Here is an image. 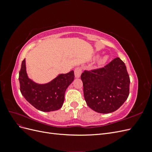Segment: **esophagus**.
<instances>
[{
	"label": "esophagus",
	"instance_id": "obj_1",
	"mask_svg": "<svg viewBox=\"0 0 152 152\" xmlns=\"http://www.w3.org/2000/svg\"><path fill=\"white\" fill-rule=\"evenodd\" d=\"M75 76L77 78H79L80 77V75L82 73V68L80 67H77L74 70Z\"/></svg>",
	"mask_w": 152,
	"mask_h": 152
}]
</instances>
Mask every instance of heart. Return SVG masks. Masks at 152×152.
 <instances>
[{
  "label": "heart",
  "instance_id": "obj_1",
  "mask_svg": "<svg viewBox=\"0 0 152 152\" xmlns=\"http://www.w3.org/2000/svg\"><path fill=\"white\" fill-rule=\"evenodd\" d=\"M108 59V57L107 56H103L102 57V58H100L98 61V66H102L103 65H104V64L107 61Z\"/></svg>",
  "mask_w": 152,
  "mask_h": 152
}]
</instances>
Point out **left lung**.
Returning a JSON list of instances; mask_svg holds the SVG:
<instances>
[{
    "label": "left lung",
    "instance_id": "left-lung-1",
    "mask_svg": "<svg viewBox=\"0 0 152 152\" xmlns=\"http://www.w3.org/2000/svg\"><path fill=\"white\" fill-rule=\"evenodd\" d=\"M80 78L86 103L96 112L116 111L129 94V76L125 63L119 58L103 68L85 70Z\"/></svg>",
    "mask_w": 152,
    "mask_h": 152
}]
</instances>
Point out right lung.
Masks as SVG:
<instances>
[{"label": "right lung", "instance_id": "right-lung-1", "mask_svg": "<svg viewBox=\"0 0 152 152\" xmlns=\"http://www.w3.org/2000/svg\"><path fill=\"white\" fill-rule=\"evenodd\" d=\"M74 78V72L72 70L58 75L49 83H35L27 75L25 59L19 73L20 91L27 102L35 108L42 112L55 111L61 108L65 91Z\"/></svg>", "mask_w": 152, "mask_h": 152}]
</instances>
